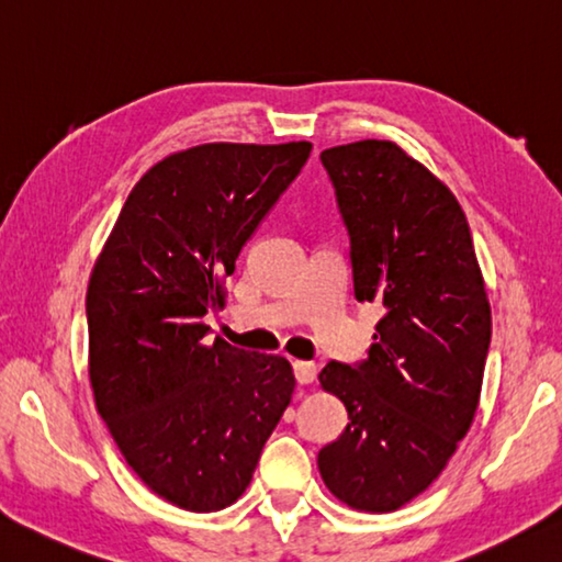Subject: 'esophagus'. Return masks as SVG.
<instances>
[{"label": "esophagus", "instance_id": "34e87169", "mask_svg": "<svg viewBox=\"0 0 562 562\" xmlns=\"http://www.w3.org/2000/svg\"><path fill=\"white\" fill-rule=\"evenodd\" d=\"M292 370H294V378L300 384H312L316 380V366L314 362H306V360H294L292 362Z\"/></svg>", "mask_w": 562, "mask_h": 562}]
</instances>
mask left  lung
I'll return each mask as SVG.
<instances>
[{
	"label": "left lung",
	"instance_id": "obj_1",
	"mask_svg": "<svg viewBox=\"0 0 562 562\" xmlns=\"http://www.w3.org/2000/svg\"><path fill=\"white\" fill-rule=\"evenodd\" d=\"M358 302L384 306L368 360L318 372L348 412L318 472L350 509L387 514L441 475L475 419L492 312L456 194L392 140L326 148Z\"/></svg>",
	"mask_w": 562,
	"mask_h": 562
}]
</instances>
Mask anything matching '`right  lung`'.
Wrapping results in <instances>:
<instances>
[{"label": "right lung", "instance_id": "right-lung-1", "mask_svg": "<svg viewBox=\"0 0 562 562\" xmlns=\"http://www.w3.org/2000/svg\"><path fill=\"white\" fill-rule=\"evenodd\" d=\"M310 140L202 143L143 175L87 288L90 382L128 468L165 502L206 514L250 485L294 392L282 356L206 344V312Z\"/></svg>", "mask_w": 562, "mask_h": 562}]
</instances>
